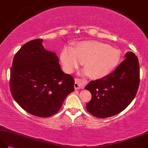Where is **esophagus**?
Segmentation results:
<instances>
[{
    "mask_svg": "<svg viewBox=\"0 0 148 148\" xmlns=\"http://www.w3.org/2000/svg\"><path fill=\"white\" fill-rule=\"evenodd\" d=\"M86 83L87 82L86 80L76 78V79H75V83H74L75 89L79 90L80 88H83V87L85 86Z\"/></svg>",
    "mask_w": 148,
    "mask_h": 148,
    "instance_id": "esophagus-1",
    "label": "esophagus"
}]
</instances>
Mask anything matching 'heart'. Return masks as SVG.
<instances>
[{
	"label": "heart",
	"mask_w": 148,
	"mask_h": 148,
	"mask_svg": "<svg viewBox=\"0 0 148 148\" xmlns=\"http://www.w3.org/2000/svg\"><path fill=\"white\" fill-rule=\"evenodd\" d=\"M65 71L72 73L83 63L86 69L83 73L92 79L108 76L118 65L121 53L118 49L97 40H84L77 43L73 48L65 47L60 54Z\"/></svg>",
	"instance_id": "b5f03b06"
}]
</instances>
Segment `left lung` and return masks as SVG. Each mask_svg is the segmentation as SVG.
<instances>
[{
    "label": "left lung",
    "mask_w": 148,
    "mask_h": 148,
    "mask_svg": "<svg viewBox=\"0 0 148 148\" xmlns=\"http://www.w3.org/2000/svg\"><path fill=\"white\" fill-rule=\"evenodd\" d=\"M125 60L108 76L90 81L85 86L92 94L86 109L99 118L111 117L126 109L136 95L140 83L137 56L128 51Z\"/></svg>",
    "instance_id": "1"
}]
</instances>
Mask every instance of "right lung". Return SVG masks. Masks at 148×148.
Listing matches in <instances>:
<instances>
[{"instance_id":"add662e5","label":"right lung","mask_w":148,"mask_h":148,"mask_svg":"<svg viewBox=\"0 0 148 148\" xmlns=\"http://www.w3.org/2000/svg\"><path fill=\"white\" fill-rule=\"evenodd\" d=\"M41 39L30 40L16 53L9 87L22 109L47 118L56 114L74 90V78L62 71L58 56L44 48Z\"/></svg>"}]
</instances>
